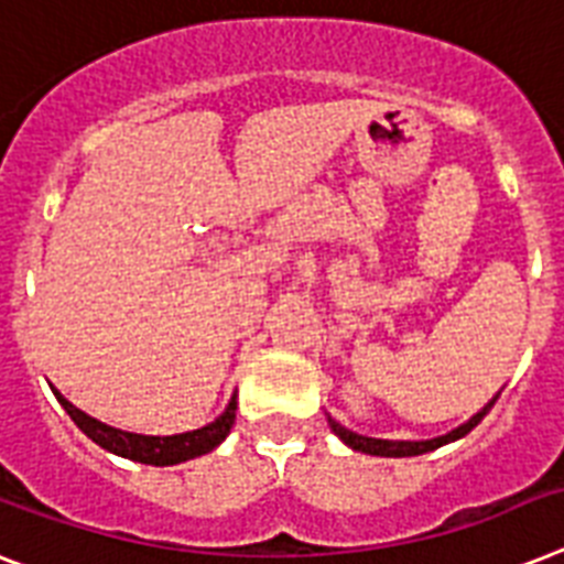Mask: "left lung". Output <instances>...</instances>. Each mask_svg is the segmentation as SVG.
<instances>
[{
    "label": "left lung",
    "mask_w": 564,
    "mask_h": 564,
    "mask_svg": "<svg viewBox=\"0 0 564 564\" xmlns=\"http://www.w3.org/2000/svg\"><path fill=\"white\" fill-rule=\"evenodd\" d=\"M496 400H498V393L487 402V405H484V409L478 411V414L469 416L464 425H457V429H452L448 434H441V437H432V441H379V437H365V434H356V432H350V429H345L341 423H336V420H333L329 414H327V423L338 441L345 443V446L356 448V452H365V455H377V457H414V455H425V452H434V448L446 446V443L466 437V434L473 432L475 425H478L480 420L489 414V409L496 405Z\"/></svg>",
    "instance_id": "obj_1"
}]
</instances>
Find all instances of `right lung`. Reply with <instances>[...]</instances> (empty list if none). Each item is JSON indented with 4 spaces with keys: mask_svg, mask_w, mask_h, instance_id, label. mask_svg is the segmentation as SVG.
Returning a JSON list of instances; mask_svg holds the SVG:
<instances>
[{
    "mask_svg": "<svg viewBox=\"0 0 564 564\" xmlns=\"http://www.w3.org/2000/svg\"><path fill=\"white\" fill-rule=\"evenodd\" d=\"M57 402L66 409V414L75 420V425L89 437V441L98 443L100 448H107L112 455L127 457V460H135V464L148 466H173L185 464V460H194L199 455H208L219 443L226 441L231 425L237 420V393H231L226 411L214 420V423L203 425V429H194V432L171 434V437H153V434H135V432H121L116 425H107L89 416L86 411H80L77 405L63 397L57 388H52Z\"/></svg>",
    "mask_w": 564,
    "mask_h": 564,
    "instance_id": "1",
    "label": "right lung"
}]
</instances>
